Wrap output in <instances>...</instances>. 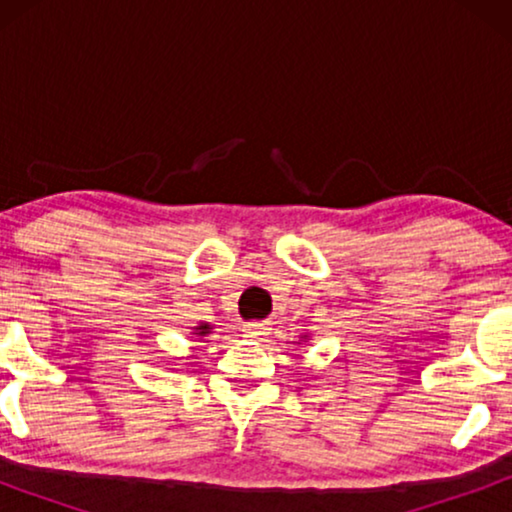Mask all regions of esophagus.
I'll return each mask as SVG.
<instances>
[{"label":"esophagus","instance_id":"esophagus-1","mask_svg":"<svg viewBox=\"0 0 512 512\" xmlns=\"http://www.w3.org/2000/svg\"><path fill=\"white\" fill-rule=\"evenodd\" d=\"M244 331H247L251 338H261V335H268L270 324L268 321H251V324L244 326Z\"/></svg>","mask_w":512,"mask_h":512}]
</instances>
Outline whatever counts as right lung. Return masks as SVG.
<instances>
[{
	"label": "right lung",
	"instance_id": "add662e5",
	"mask_svg": "<svg viewBox=\"0 0 512 512\" xmlns=\"http://www.w3.org/2000/svg\"><path fill=\"white\" fill-rule=\"evenodd\" d=\"M207 333H212V326H209V324H200L198 328H195V335H200V338H202V335H207Z\"/></svg>",
	"mask_w": 512,
	"mask_h": 512
}]
</instances>
